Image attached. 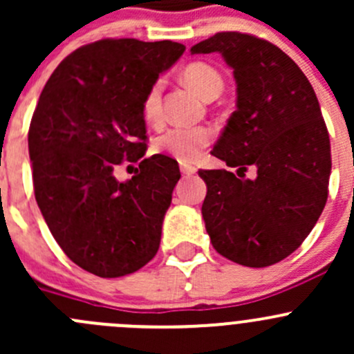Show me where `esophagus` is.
<instances>
[{
    "mask_svg": "<svg viewBox=\"0 0 354 354\" xmlns=\"http://www.w3.org/2000/svg\"><path fill=\"white\" fill-rule=\"evenodd\" d=\"M180 171H181V174H185V176H192V174L197 173V167L190 166V164H181Z\"/></svg>",
    "mask_w": 354,
    "mask_h": 354,
    "instance_id": "1",
    "label": "esophagus"
}]
</instances>
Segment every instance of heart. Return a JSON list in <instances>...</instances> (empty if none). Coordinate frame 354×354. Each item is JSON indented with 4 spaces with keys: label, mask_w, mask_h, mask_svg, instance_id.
Instances as JSON below:
<instances>
[{
    "label": "heart",
    "mask_w": 354,
    "mask_h": 354,
    "mask_svg": "<svg viewBox=\"0 0 354 354\" xmlns=\"http://www.w3.org/2000/svg\"><path fill=\"white\" fill-rule=\"evenodd\" d=\"M183 78L203 99L223 91V77L214 66L207 63H190L183 70ZM160 94L162 82L151 85L142 102L145 120L157 123L160 120ZM212 142V130L207 127H173L156 138L154 149L159 154H166L180 162H194L203 154Z\"/></svg>",
    "instance_id": "heart-1"
}]
</instances>
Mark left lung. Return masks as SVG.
<instances>
[{"label":"left lung","mask_w":354,"mask_h":354,"mask_svg":"<svg viewBox=\"0 0 354 354\" xmlns=\"http://www.w3.org/2000/svg\"><path fill=\"white\" fill-rule=\"evenodd\" d=\"M221 53L236 80V111L212 154L255 180L200 169L202 217L212 246L246 267L281 262L303 243L329 194L330 140L319 101L299 66L269 41L219 32L190 49Z\"/></svg>","instance_id":"1"}]
</instances>
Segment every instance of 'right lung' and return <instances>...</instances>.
<instances>
[{
	"mask_svg": "<svg viewBox=\"0 0 354 354\" xmlns=\"http://www.w3.org/2000/svg\"><path fill=\"white\" fill-rule=\"evenodd\" d=\"M185 53L173 41L102 39L66 56L42 88L28 128L34 194L71 262L99 277L142 269L159 250L178 162L147 151L144 102ZM141 164L127 182L123 162Z\"/></svg>",
	"mask_w": 354,
	"mask_h": 354,
	"instance_id": "1",
	"label": "right lung"
}]
</instances>
